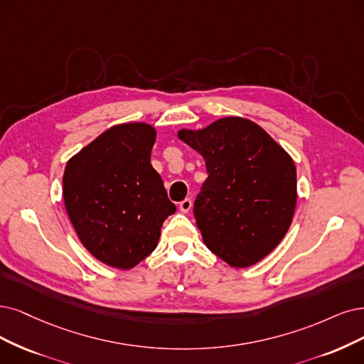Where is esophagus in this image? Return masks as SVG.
Masks as SVG:
<instances>
[{"label": "esophagus", "instance_id": "obj_1", "mask_svg": "<svg viewBox=\"0 0 364 364\" xmlns=\"http://www.w3.org/2000/svg\"><path fill=\"white\" fill-rule=\"evenodd\" d=\"M178 208H180V211H181V213H189V211H191V208H192V200H191L189 198H186L184 200H181L180 205H178Z\"/></svg>", "mask_w": 364, "mask_h": 364}]
</instances>
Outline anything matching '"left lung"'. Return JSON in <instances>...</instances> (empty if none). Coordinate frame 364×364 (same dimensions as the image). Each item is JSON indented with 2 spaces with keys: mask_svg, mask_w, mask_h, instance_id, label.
I'll use <instances>...</instances> for the list:
<instances>
[{
  "mask_svg": "<svg viewBox=\"0 0 364 364\" xmlns=\"http://www.w3.org/2000/svg\"><path fill=\"white\" fill-rule=\"evenodd\" d=\"M178 138L205 160L193 214L205 246L231 267L265 258L289 230L297 204L291 156L250 119L225 117Z\"/></svg>",
  "mask_w": 364,
  "mask_h": 364,
  "instance_id": "left-lung-1",
  "label": "left lung"
}]
</instances>
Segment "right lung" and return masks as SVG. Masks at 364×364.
Listing matches in <instances>:
<instances>
[{"mask_svg": "<svg viewBox=\"0 0 364 364\" xmlns=\"http://www.w3.org/2000/svg\"><path fill=\"white\" fill-rule=\"evenodd\" d=\"M156 129L118 124L65 165L64 205L85 249L100 262L129 270L150 255L161 225L175 213L151 166Z\"/></svg>", "mask_w": 364, "mask_h": 364, "instance_id": "1", "label": "right lung"}]
</instances>
